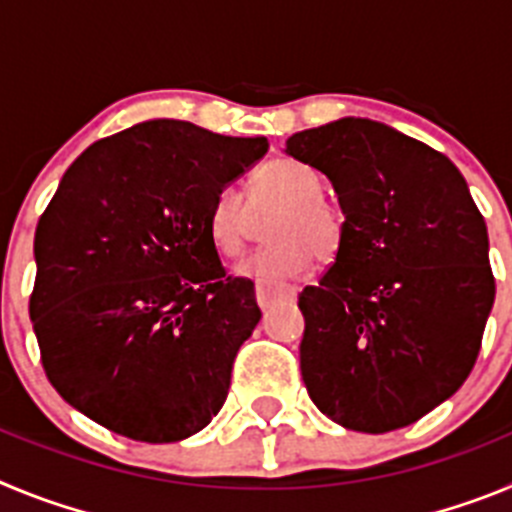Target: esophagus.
I'll return each mask as SVG.
<instances>
[{
  "instance_id": "1",
  "label": "esophagus",
  "mask_w": 512,
  "mask_h": 512,
  "mask_svg": "<svg viewBox=\"0 0 512 512\" xmlns=\"http://www.w3.org/2000/svg\"><path fill=\"white\" fill-rule=\"evenodd\" d=\"M295 289L284 287V284H269V282H256V302L261 307H271L277 305V302H289L295 300Z\"/></svg>"
}]
</instances>
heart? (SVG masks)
<instances>
[{
	"mask_svg": "<svg viewBox=\"0 0 512 512\" xmlns=\"http://www.w3.org/2000/svg\"><path fill=\"white\" fill-rule=\"evenodd\" d=\"M323 194V179L310 166L277 158L253 171L251 200L235 184L217 189L207 210V230L217 253L235 259L251 241L256 212L282 204L269 223L274 243L248 256L238 271L261 282L300 277L312 259L323 264L336 259L346 241V215Z\"/></svg>",
	"mask_w": 512,
	"mask_h": 512,
	"instance_id": "heart-1",
	"label": "heart"
}]
</instances>
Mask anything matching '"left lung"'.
I'll return each instance as SVG.
<instances>
[{
	"label": "left lung",
	"instance_id": "1",
	"mask_svg": "<svg viewBox=\"0 0 512 512\" xmlns=\"http://www.w3.org/2000/svg\"><path fill=\"white\" fill-rule=\"evenodd\" d=\"M323 171L346 241L300 310L302 382L333 423L405 428L472 372L495 302L490 241L464 176L443 153L361 117L287 140Z\"/></svg>",
	"mask_w": 512,
	"mask_h": 512
}]
</instances>
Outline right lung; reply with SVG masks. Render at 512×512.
I'll return each mask as SVG.
<instances>
[{
    "mask_svg": "<svg viewBox=\"0 0 512 512\" xmlns=\"http://www.w3.org/2000/svg\"><path fill=\"white\" fill-rule=\"evenodd\" d=\"M266 148L151 120L69 166L35 230L30 320L71 408L146 443L182 441L220 413L261 310L251 279L225 274L207 210Z\"/></svg>",
    "mask_w": 512,
    "mask_h": 512,
    "instance_id": "1",
    "label": "right lung"
}]
</instances>
